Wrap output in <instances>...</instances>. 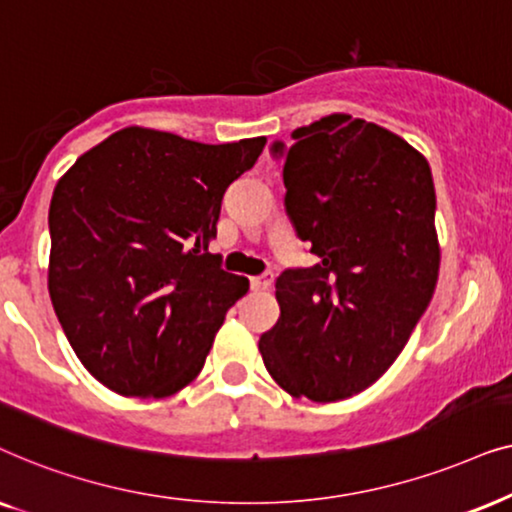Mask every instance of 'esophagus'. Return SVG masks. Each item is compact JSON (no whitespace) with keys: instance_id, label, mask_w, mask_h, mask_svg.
<instances>
[{"instance_id":"1","label":"esophagus","mask_w":512,"mask_h":512,"mask_svg":"<svg viewBox=\"0 0 512 512\" xmlns=\"http://www.w3.org/2000/svg\"><path fill=\"white\" fill-rule=\"evenodd\" d=\"M250 283L255 290H269L271 283H274V271H264L260 276H252Z\"/></svg>"}]
</instances>
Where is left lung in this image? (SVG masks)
Segmentation results:
<instances>
[{
	"label": "left lung",
	"instance_id": "8db88e82",
	"mask_svg": "<svg viewBox=\"0 0 512 512\" xmlns=\"http://www.w3.org/2000/svg\"><path fill=\"white\" fill-rule=\"evenodd\" d=\"M285 210L318 262L276 281L281 318L264 365L295 398L335 403L372 386L405 349L440 271L426 156L365 119L330 114L292 131Z\"/></svg>",
	"mask_w": 512,
	"mask_h": 512
}]
</instances>
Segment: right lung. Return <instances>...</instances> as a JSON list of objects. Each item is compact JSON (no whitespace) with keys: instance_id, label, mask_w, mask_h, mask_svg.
Returning <instances> with one entry per match:
<instances>
[{"instance_id":"obj_1","label":"right lung","mask_w":512,"mask_h":512,"mask_svg":"<svg viewBox=\"0 0 512 512\" xmlns=\"http://www.w3.org/2000/svg\"><path fill=\"white\" fill-rule=\"evenodd\" d=\"M267 138L203 145L128 126L81 154L49 208V295L81 365L131 398L201 372L245 276L208 252L222 196Z\"/></svg>"}]
</instances>
